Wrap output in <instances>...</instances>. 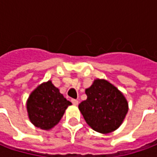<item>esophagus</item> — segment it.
<instances>
[{"instance_id":"1","label":"esophagus","mask_w":157,"mask_h":157,"mask_svg":"<svg viewBox=\"0 0 157 157\" xmlns=\"http://www.w3.org/2000/svg\"><path fill=\"white\" fill-rule=\"evenodd\" d=\"M71 102H72V103H73V104H74V105H78V103H79V101H77V100H75V99H72V100H71Z\"/></svg>"}]
</instances>
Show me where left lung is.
<instances>
[{
    "instance_id": "8db88e82",
    "label": "left lung",
    "mask_w": 157,
    "mask_h": 157,
    "mask_svg": "<svg viewBox=\"0 0 157 157\" xmlns=\"http://www.w3.org/2000/svg\"><path fill=\"white\" fill-rule=\"evenodd\" d=\"M87 100L79 105L87 124L100 133H109L120 126L128 112L127 101L119 89L105 80H95L86 89Z\"/></svg>"
}]
</instances>
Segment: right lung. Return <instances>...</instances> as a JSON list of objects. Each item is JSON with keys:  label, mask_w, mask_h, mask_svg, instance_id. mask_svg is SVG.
Wrapping results in <instances>:
<instances>
[{"label": "right lung", "mask_w": 157, "mask_h": 157, "mask_svg": "<svg viewBox=\"0 0 157 157\" xmlns=\"http://www.w3.org/2000/svg\"><path fill=\"white\" fill-rule=\"evenodd\" d=\"M71 105L51 81L38 86L30 94L26 107L31 122L36 127L50 130L60 121Z\"/></svg>", "instance_id": "1"}]
</instances>
